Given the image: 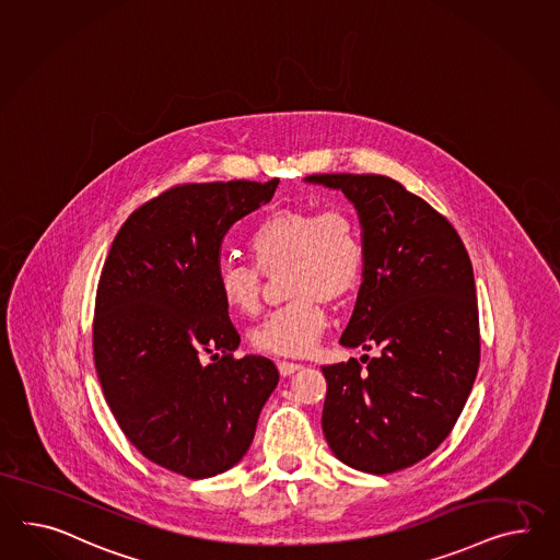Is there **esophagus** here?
Listing matches in <instances>:
<instances>
[{"label": "esophagus", "instance_id": "obj_1", "mask_svg": "<svg viewBox=\"0 0 560 560\" xmlns=\"http://www.w3.org/2000/svg\"><path fill=\"white\" fill-rule=\"evenodd\" d=\"M278 365V372H280V375H292L294 372H299L301 370L302 365L301 363H292V361H278L276 363Z\"/></svg>", "mask_w": 560, "mask_h": 560}]
</instances>
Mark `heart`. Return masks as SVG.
I'll list each match as a JSON object with an SVG mask.
<instances>
[{"mask_svg": "<svg viewBox=\"0 0 560 560\" xmlns=\"http://www.w3.org/2000/svg\"><path fill=\"white\" fill-rule=\"evenodd\" d=\"M252 264L221 259L215 268L219 301L231 315H256L261 271L282 268L288 299L249 332L252 347L266 355L302 358L315 349L329 325L325 301H347L358 292L368 268V245L358 217L332 205L290 207L264 217L247 235Z\"/></svg>", "mask_w": 560, "mask_h": 560, "instance_id": "b5f03b06", "label": "heart"}]
</instances>
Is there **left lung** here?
Returning <instances> with one entry per match:
<instances>
[{
    "label": "left lung",
    "instance_id": "obj_1",
    "mask_svg": "<svg viewBox=\"0 0 560 560\" xmlns=\"http://www.w3.org/2000/svg\"><path fill=\"white\" fill-rule=\"evenodd\" d=\"M355 205L368 268L345 347L380 349L325 365L323 432L335 457L394 474L429 457L453 431L481 358L474 266L459 233L384 174H311Z\"/></svg>",
    "mask_w": 560,
    "mask_h": 560
}]
</instances>
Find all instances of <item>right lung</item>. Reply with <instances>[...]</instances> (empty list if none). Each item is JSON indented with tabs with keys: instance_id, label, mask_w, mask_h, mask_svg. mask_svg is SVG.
Instances as JSON below:
<instances>
[{
	"instance_id": "add662e5",
	"label": "right lung",
	"mask_w": 560,
	"mask_h": 560,
	"mask_svg": "<svg viewBox=\"0 0 560 560\" xmlns=\"http://www.w3.org/2000/svg\"><path fill=\"white\" fill-rule=\"evenodd\" d=\"M278 183L168 188L126 219L101 270L93 359L103 396L145 459L188 479L244 457L278 384L270 359L233 358L240 335L215 290L225 233Z\"/></svg>"
}]
</instances>
